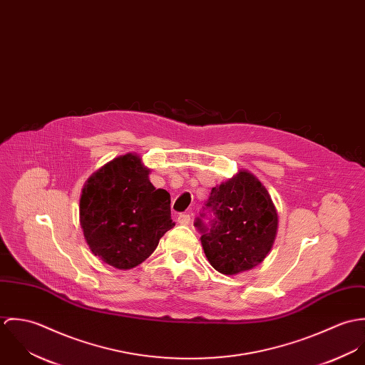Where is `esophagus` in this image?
Returning a JSON list of instances; mask_svg holds the SVG:
<instances>
[{"instance_id": "obj_1", "label": "esophagus", "mask_w": 365, "mask_h": 365, "mask_svg": "<svg viewBox=\"0 0 365 365\" xmlns=\"http://www.w3.org/2000/svg\"><path fill=\"white\" fill-rule=\"evenodd\" d=\"M190 222H191V216L188 213H181L178 216V223L180 225H190Z\"/></svg>"}]
</instances>
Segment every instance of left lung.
<instances>
[{
    "mask_svg": "<svg viewBox=\"0 0 365 365\" xmlns=\"http://www.w3.org/2000/svg\"><path fill=\"white\" fill-rule=\"evenodd\" d=\"M210 229L201 236L209 264L225 275L259 265L268 256L278 232V212L260 180L247 170L212 188ZM201 226V220L195 223Z\"/></svg>",
    "mask_w": 365,
    "mask_h": 365,
    "instance_id": "1",
    "label": "left lung"
}]
</instances>
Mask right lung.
I'll use <instances>...</instances> for the list:
<instances>
[{"label":"right lung","mask_w":365,"mask_h":365,"mask_svg":"<svg viewBox=\"0 0 365 365\" xmlns=\"http://www.w3.org/2000/svg\"><path fill=\"white\" fill-rule=\"evenodd\" d=\"M150 168L136 153L108 161L86 181L80 197V225L94 256L129 269L156 250L174 227L170 194L149 180Z\"/></svg>","instance_id":"add662e5"}]
</instances>
